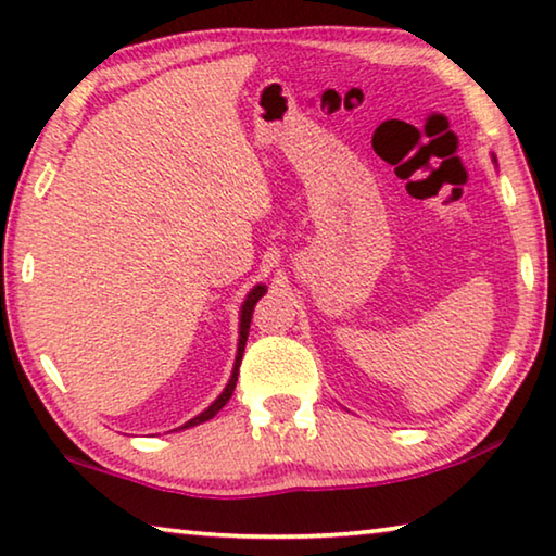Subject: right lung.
Segmentation results:
<instances>
[{"instance_id": "right-lung-1", "label": "right lung", "mask_w": 556, "mask_h": 556, "mask_svg": "<svg viewBox=\"0 0 556 556\" xmlns=\"http://www.w3.org/2000/svg\"><path fill=\"white\" fill-rule=\"evenodd\" d=\"M265 291H267V287H265V285H257L255 289L250 291L248 299H244V304H242V312H240V341H238V355H235L232 375H230L228 384H225V390L220 392V397L215 400L208 409H203V412L199 414V417H193L191 421H186V425H184L181 429L195 427V425H203V421L213 419L215 414H218V412L225 407V404H228V400L232 397V392H235V382H238V375H240V363H242L244 343H248V333H250V318H252V312H255V304H257V301H260L262 296H265Z\"/></svg>"}]
</instances>
